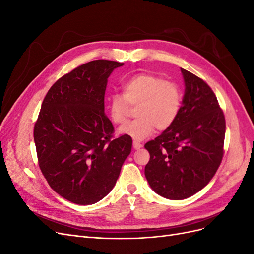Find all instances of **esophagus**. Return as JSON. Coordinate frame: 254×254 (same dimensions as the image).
I'll use <instances>...</instances> for the list:
<instances>
[{
  "mask_svg": "<svg viewBox=\"0 0 254 254\" xmlns=\"http://www.w3.org/2000/svg\"><path fill=\"white\" fill-rule=\"evenodd\" d=\"M132 145H133L134 149H140L141 147H143V144H141L140 142H137V141H133Z\"/></svg>",
  "mask_w": 254,
  "mask_h": 254,
  "instance_id": "34e87169",
  "label": "esophagus"
}]
</instances>
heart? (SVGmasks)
I'll return each mask as SVG.
<instances>
[{"label": "heart", "instance_id": "heart-1", "mask_svg": "<svg viewBox=\"0 0 254 254\" xmlns=\"http://www.w3.org/2000/svg\"><path fill=\"white\" fill-rule=\"evenodd\" d=\"M182 91L178 84L165 81L152 74H137L123 84V96L112 94L108 99V112L117 124L126 122L128 105L135 107L133 122L119 129L121 134L134 140H144L158 130L171 127L182 107Z\"/></svg>", "mask_w": 254, "mask_h": 254}]
</instances>
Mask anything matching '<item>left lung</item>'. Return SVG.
<instances>
[{
    "instance_id": "1",
    "label": "left lung",
    "mask_w": 254,
    "mask_h": 254,
    "mask_svg": "<svg viewBox=\"0 0 254 254\" xmlns=\"http://www.w3.org/2000/svg\"><path fill=\"white\" fill-rule=\"evenodd\" d=\"M184 95L174 124L145 144V177L160 196L181 200L202 190L224 156L226 121L212 89L181 68Z\"/></svg>"
}]
</instances>
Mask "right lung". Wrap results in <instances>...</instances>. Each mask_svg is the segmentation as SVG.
<instances>
[{
	"mask_svg": "<svg viewBox=\"0 0 254 254\" xmlns=\"http://www.w3.org/2000/svg\"><path fill=\"white\" fill-rule=\"evenodd\" d=\"M124 64L98 59L65 74L45 95L35 124L40 170L50 187L66 200L89 205L117 183L132 139H112L105 115V91L114 68Z\"/></svg>",
	"mask_w": 254,
	"mask_h": 254,
	"instance_id": "add662e5",
	"label": "right lung"
}]
</instances>
